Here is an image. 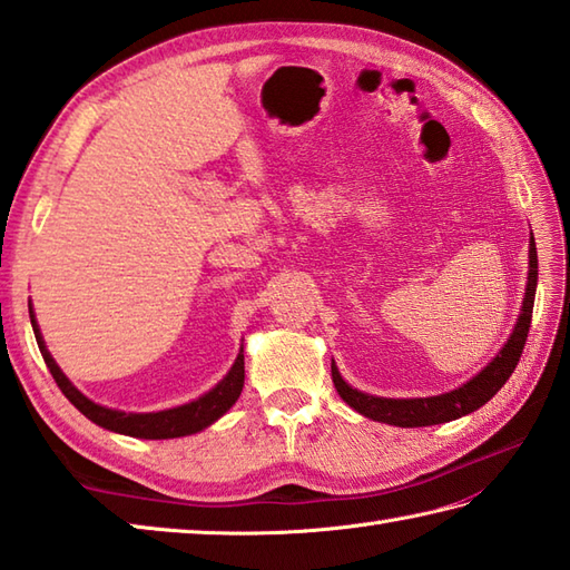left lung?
I'll return each instance as SVG.
<instances>
[{
	"label": "left lung",
	"instance_id": "obj_1",
	"mask_svg": "<svg viewBox=\"0 0 570 570\" xmlns=\"http://www.w3.org/2000/svg\"><path fill=\"white\" fill-rule=\"evenodd\" d=\"M537 278H539V259H537L534 235H531L527 294L522 301V313H519L510 341L504 343L498 357H494L485 370L478 372L475 377L465 382L463 386H458V390L439 394V396H423V399H384V396L362 394L341 377V372H337L333 362L331 372H333V384L337 394H341L343 402L347 406H353L357 414L367 416L372 421L390 423V426H399V429L435 426V423H445V421L472 414V411L480 409L482 404H488L490 399L502 390V384L512 377L517 362L522 357L529 325H531V311H534Z\"/></svg>",
	"mask_w": 570,
	"mask_h": 570
}]
</instances>
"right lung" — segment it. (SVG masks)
Here are the masks:
<instances>
[{"label": "right lung", "instance_id": "obj_1", "mask_svg": "<svg viewBox=\"0 0 570 570\" xmlns=\"http://www.w3.org/2000/svg\"><path fill=\"white\" fill-rule=\"evenodd\" d=\"M29 316H31L33 335H36V343H39L46 367L51 370L56 384L60 386V392L66 394L68 402L76 406L82 416H88L92 423H98V426H102L107 431L125 433V435H131V439H151V441L180 439V435L198 433L220 419L225 411L237 402L242 386H245V350H239L235 365L225 374V380L208 394L196 399V402L176 406V409H166V411H154V414H127V411L107 409V406L90 402L88 396L80 394L76 386L70 384V380L56 365L51 353L46 350V343L41 337L39 323H36V318H33L31 306H29Z\"/></svg>", "mask_w": 570, "mask_h": 570}]
</instances>
